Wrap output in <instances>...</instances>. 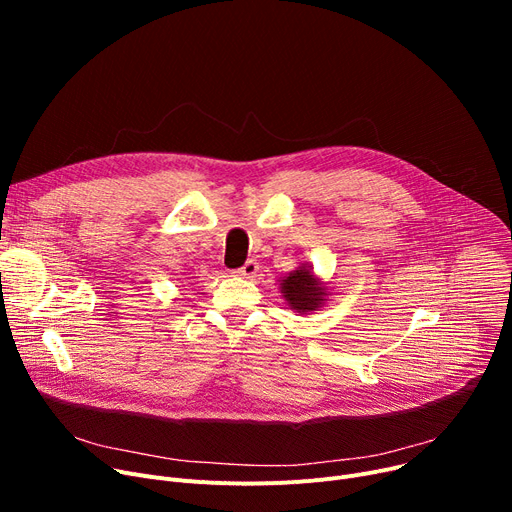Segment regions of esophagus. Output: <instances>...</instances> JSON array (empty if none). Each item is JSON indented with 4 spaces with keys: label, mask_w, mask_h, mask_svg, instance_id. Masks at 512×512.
Instances as JSON below:
<instances>
[{
    "label": "esophagus",
    "mask_w": 512,
    "mask_h": 512,
    "mask_svg": "<svg viewBox=\"0 0 512 512\" xmlns=\"http://www.w3.org/2000/svg\"><path fill=\"white\" fill-rule=\"evenodd\" d=\"M257 272H259V263L255 261V259H249L245 265L240 267V270H236L234 274L236 276H240V278H247V280H253L255 276H257Z\"/></svg>",
    "instance_id": "obj_1"
}]
</instances>
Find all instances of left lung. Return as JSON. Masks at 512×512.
Listing matches in <instances>:
<instances>
[{
  "label": "left lung",
  "mask_w": 512,
  "mask_h": 512,
  "mask_svg": "<svg viewBox=\"0 0 512 512\" xmlns=\"http://www.w3.org/2000/svg\"><path fill=\"white\" fill-rule=\"evenodd\" d=\"M280 292L282 299L286 301L288 309L297 311L301 315L317 311L321 305L328 301V286L321 282L315 272L313 265L303 263L297 270H292L280 280Z\"/></svg>",
  "instance_id": "8db88e82"
}]
</instances>
